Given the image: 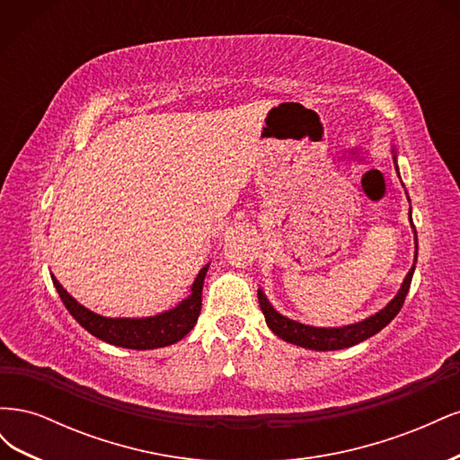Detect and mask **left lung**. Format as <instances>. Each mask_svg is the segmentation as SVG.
<instances>
[{
    "label": "left lung",
    "mask_w": 460,
    "mask_h": 460,
    "mask_svg": "<svg viewBox=\"0 0 460 460\" xmlns=\"http://www.w3.org/2000/svg\"><path fill=\"white\" fill-rule=\"evenodd\" d=\"M394 153H395V149H394ZM394 163H397V155H394ZM414 242H416V230H414ZM414 261H416V255H414ZM412 272H414V264L411 267L409 274L405 276V280H402L397 296L389 301L382 311H378L365 320H360V323L340 326V328H316V326H309V324H301V323H297V320H291V318L278 313L269 303L267 296L262 294V289H259L257 296H259V305H261V311L264 314V320H267L269 328L276 333L278 338H282L294 345L305 347V349L336 351V349H345V347H351V345H357L360 341L372 338L374 333H378L382 328H385L389 323H392V320L397 316V313L401 311L402 303H405V297H407L409 288H411V280H412Z\"/></svg>",
    "instance_id": "8db88e82"
}]
</instances>
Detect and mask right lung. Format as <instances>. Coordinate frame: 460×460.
Listing matches in <instances>:
<instances>
[{"instance_id": "add662e5", "label": "right lung", "mask_w": 460, "mask_h": 460, "mask_svg": "<svg viewBox=\"0 0 460 460\" xmlns=\"http://www.w3.org/2000/svg\"><path fill=\"white\" fill-rule=\"evenodd\" d=\"M208 264L199 270L198 278L191 284V294L180 301L174 309L159 313L155 316L144 318H109L97 313H92L84 305H80L73 296L66 294V289L51 276L53 286L76 323L88 330L92 336L100 338L111 345L124 347V349H157V347L172 345L182 340L190 330L196 326L198 316L201 313V291L203 280Z\"/></svg>"}]
</instances>
